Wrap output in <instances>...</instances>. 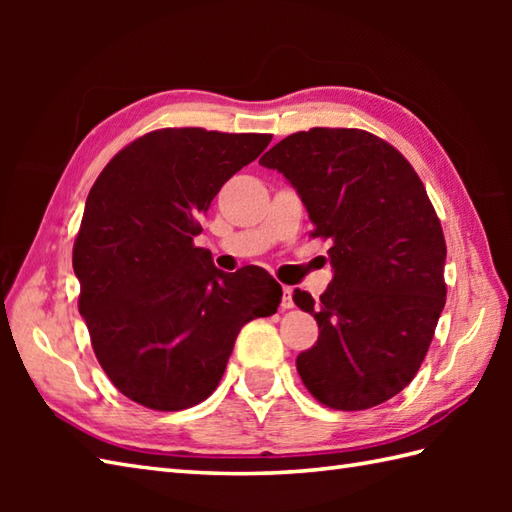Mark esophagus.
Listing matches in <instances>:
<instances>
[{
    "label": "esophagus",
    "instance_id": "34e87169",
    "mask_svg": "<svg viewBox=\"0 0 512 512\" xmlns=\"http://www.w3.org/2000/svg\"><path fill=\"white\" fill-rule=\"evenodd\" d=\"M281 292H284V297H281V308L288 310V308L295 306V303H292V288L284 286V288H281Z\"/></svg>",
    "mask_w": 512,
    "mask_h": 512
}]
</instances>
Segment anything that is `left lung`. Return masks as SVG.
I'll return each instance as SVG.
<instances>
[{
  "label": "left lung",
  "instance_id": "1",
  "mask_svg": "<svg viewBox=\"0 0 512 512\" xmlns=\"http://www.w3.org/2000/svg\"><path fill=\"white\" fill-rule=\"evenodd\" d=\"M306 204L312 237L330 239L334 277L319 301L295 290L319 323L297 372L321 405L361 411L405 389L427 356L447 301V244L407 158L365 129L312 127L266 151Z\"/></svg>",
  "mask_w": 512,
  "mask_h": 512
}]
</instances>
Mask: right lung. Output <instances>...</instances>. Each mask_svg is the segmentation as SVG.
Masks as SVG:
<instances>
[{"instance_id":"add662e5","label":"right lung","mask_w":512,"mask_h":512,"mask_svg":"<svg viewBox=\"0 0 512 512\" xmlns=\"http://www.w3.org/2000/svg\"><path fill=\"white\" fill-rule=\"evenodd\" d=\"M270 134L167 127L107 162L85 202L72 266L79 312L114 387L156 411L209 398L239 330L270 317L281 286L262 268L224 273L193 244L222 184Z\"/></svg>"}]
</instances>
